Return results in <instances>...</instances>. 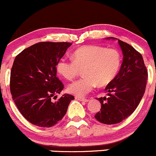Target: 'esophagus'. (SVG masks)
<instances>
[{"label":"esophagus","mask_w":156,"mask_h":156,"mask_svg":"<svg viewBox=\"0 0 156 156\" xmlns=\"http://www.w3.org/2000/svg\"><path fill=\"white\" fill-rule=\"evenodd\" d=\"M75 99H76V100L80 101H84V102H87V101H89V99L85 98L79 97V96H75Z\"/></svg>","instance_id":"1"}]
</instances>
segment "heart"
I'll use <instances>...</instances> for the list:
<instances>
[{
    "mask_svg": "<svg viewBox=\"0 0 156 156\" xmlns=\"http://www.w3.org/2000/svg\"><path fill=\"white\" fill-rule=\"evenodd\" d=\"M120 52L114 48L87 45L78 48L72 59L62 58L56 64L58 73L67 80H74L83 69V77L68 86L76 96H85L98 86H104L115 78L121 66Z\"/></svg>",
    "mask_w": 156,
    "mask_h": 156,
    "instance_id": "obj_1",
    "label": "heart"
}]
</instances>
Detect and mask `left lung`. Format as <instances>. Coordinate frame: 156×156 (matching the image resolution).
<instances>
[{
  "mask_svg": "<svg viewBox=\"0 0 156 156\" xmlns=\"http://www.w3.org/2000/svg\"><path fill=\"white\" fill-rule=\"evenodd\" d=\"M107 39H114L108 37ZM123 53L119 72L105 88L109 97L100 98L101 111L94 118L107 125L119 123L134 113L147 86L148 71L142 55L131 45L118 40Z\"/></svg>",
  "mask_w": 156,
  "mask_h": 156,
  "instance_id": "obj_1",
  "label": "left lung"
}]
</instances>
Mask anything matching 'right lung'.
I'll use <instances>...</instances> for the list:
<instances>
[{"label":"right lung","instance_id":"add662e5","mask_svg":"<svg viewBox=\"0 0 156 156\" xmlns=\"http://www.w3.org/2000/svg\"><path fill=\"white\" fill-rule=\"evenodd\" d=\"M71 43L40 42L26 48L14 60L10 72L9 89L21 114L34 126L50 128L62 119L74 97L65 94L57 77L56 64Z\"/></svg>","mask_w":156,"mask_h":156}]
</instances>
